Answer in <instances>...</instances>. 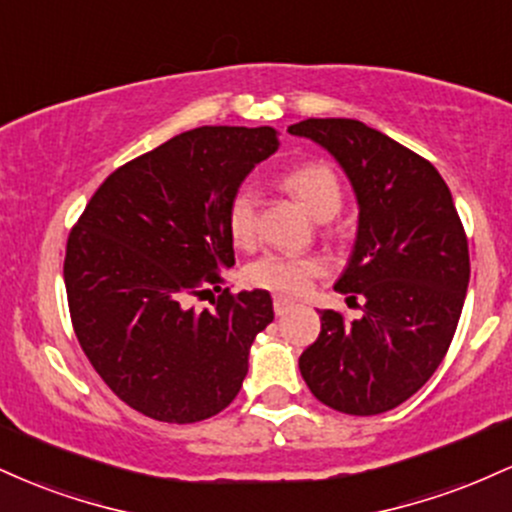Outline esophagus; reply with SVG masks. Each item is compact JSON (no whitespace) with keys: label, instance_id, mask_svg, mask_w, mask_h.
<instances>
[{"label":"esophagus","instance_id":"obj_1","mask_svg":"<svg viewBox=\"0 0 512 512\" xmlns=\"http://www.w3.org/2000/svg\"><path fill=\"white\" fill-rule=\"evenodd\" d=\"M291 308H293V301H289V298H281V296L274 298V313H276V317L286 315Z\"/></svg>","mask_w":512,"mask_h":512}]
</instances>
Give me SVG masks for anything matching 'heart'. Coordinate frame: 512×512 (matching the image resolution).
I'll use <instances>...</instances> for the list:
<instances>
[{
    "mask_svg": "<svg viewBox=\"0 0 512 512\" xmlns=\"http://www.w3.org/2000/svg\"><path fill=\"white\" fill-rule=\"evenodd\" d=\"M286 187L303 199L317 219H332L342 207V185L337 173L322 163H305L284 175ZM228 236L238 248H250L260 228V192L252 182L236 187L226 207ZM327 274V262L320 255H286V252H264L245 267V281L257 289L279 293V296H303L313 281Z\"/></svg>",
    "mask_w": 512,
    "mask_h": 512,
    "instance_id": "b5f03b06",
    "label": "heart"
}]
</instances>
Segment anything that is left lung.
Wrapping results in <instances>:
<instances>
[{
	"label": "left lung",
	"mask_w": 512,
	"mask_h": 512,
	"mask_svg": "<svg viewBox=\"0 0 512 512\" xmlns=\"http://www.w3.org/2000/svg\"><path fill=\"white\" fill-rule=\"evenodd\" d=\"M289 132L325 146L354 185L358 236L334 289L366 298L354 322L322 310L298 368L327 407L383 414L448 354L469 284L467 233L433 163L387 134L346 117H310Z\"/></svg>",
	"instance_id": "8db88e82"
}]
</instances>
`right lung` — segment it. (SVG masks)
I'll use <instances>...</instances> for the list:
<instances>
[{
  "mask_svg": "<svg viewBox=\"0 0 512 512\" xmlns=\"http://www.w3.org/2000/svg\"><path fill=\"white\" fill-rule=\"evenodd\" d=\"M276 151L272 127H197L110 173L74 223L64 286L81 349L103 383L149 419L195 424L236 399L252 339L274 320L267 291H223L236 264L228 199Z\"/></svg>",
  "mask_w": 512,
  "mask_h": 512,
  "instance_id": "1",
  "label": "right lung"
}]
</instances>
